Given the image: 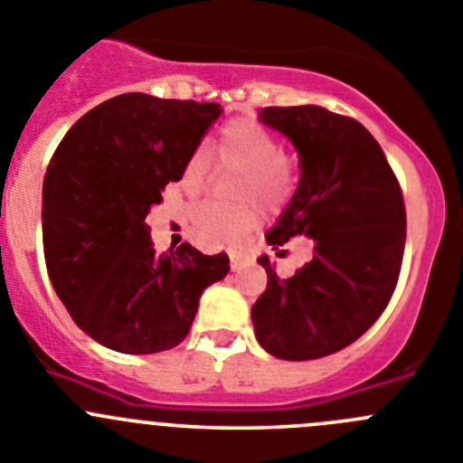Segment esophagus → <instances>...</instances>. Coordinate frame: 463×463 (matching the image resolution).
Masks as SVG:
<instances>
[{
    "instance_id": "1",
    "label": "esophagus",
    "mask_w": 463,
    "mask_h": 463,
    "mask_svg": "<svg viewBox=\"0 0 463 463\" xmlns=\"http://www.w3.org/2000/svg\"><path fill=\"white\" fill-rule=\"evenodd\" d=\"M244 265H246V260L241 256H231V269L232 271H240V269H244Z\"/></svg>"
}]
</instances>
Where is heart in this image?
<instances>
[{"label":"heart","mask_w":463,"mask_h":463,"mask_svg":"<svg viewBox=\"0 0 463 463\" xmlns=\"http://www.w3.org/2000/svg\"><path fill=\"white\" fill-rule=\"evenodd\" d=\"M212 157L222 168H235L231 180L232 201H203L189 212L192 232L205 246H240L253 231L258 207L276 212L297 189V166L265 125L251 118H232L212 139ZM210 153L196 148L187 157L180 187L198 194L210 178Z\"/></svg>","instance_id":"heart-1"}]
</instances>
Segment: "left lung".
<instances>
[{
    "label": "left lung",
    "mask_w": 463,
    "mask_h": 463,
    "mask_svg": "<svg viewBox=\"0 0 463 463\" xmlns=\"http://www.w3.org/2000/svg\"><path fill=\"white\" fill-rule=\"evenodd\" d=\"M260 120L295 144L301 166L299 187L267 241L280 249L306 235L313 256L290 279L258 258L267 290L251 319L267 352L313 361L352 345L386 310L407 241L404 196L382 146L356 118L304 105L265 107Z\"/></svg>",
    "instance_id": "left-lung-1"
}]
</instances>
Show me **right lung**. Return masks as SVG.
I'll return each instance as SVG.
<instances>
[{
    "label": "right lung",
    "mask_w": 463,
    "mask_h": 463,
    "mask_svg": "<svg viewBox=\"0 0 463 463\" xmlns=\"http://www.w3.org/2000/svg\"><path fill=\"white\" fill-rule=\"evenodd\" d=\"M222 109L217 102L123 93L81 116L43 183V251L54 292L81 331L123 354L178 347L226 253L189 241L155 253L146 226Z\"/></svg>",
    "instance_id": "add662e5"
}]
</instances>
